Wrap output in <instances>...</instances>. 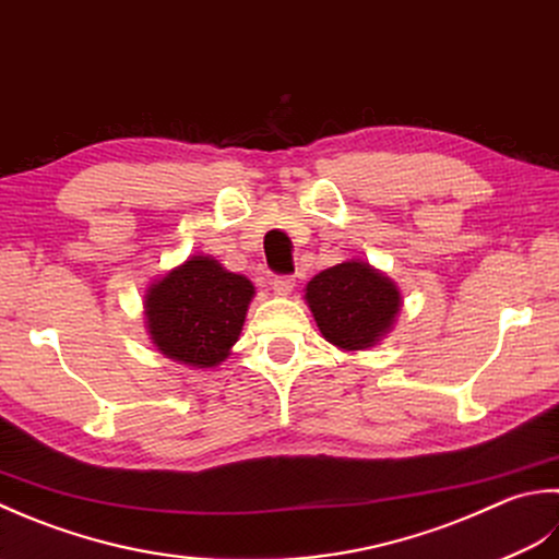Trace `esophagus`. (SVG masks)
I'll list each match as a JSON object with an SVG mask.
<instances>
[{
  "mask_svg": "<svg viewBox=\"0 0 559 559\" xmlns=\"http://www.w3.org/2000/svg\"><path fill=\"white\" fill-rule=\"evenodd\" d=\"M272 289L280 296H287L294 289V277L292 275H275L272 277Z\"/></svg>",
  "mask_w": 559,
  "mask_h": 559,
  "instance_id": "obj_1",
  "label": "esophagus"
}]
</instances>
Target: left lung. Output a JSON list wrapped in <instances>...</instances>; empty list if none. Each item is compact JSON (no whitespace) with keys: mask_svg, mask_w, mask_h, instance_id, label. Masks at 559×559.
Wrapping results in <instances>:
<instances>
[{"mask_svg":"<svg viewBox=\"0 0 559 559\" xmlns=\"http://www.w3.org/2000/svg\"><path fill=\"white\" fill-rule=\"evenodd\" d=\"M318 328L340 349H367L389 333L401 292L379 270L359 260L328 267L306 284Z\"/></svg>","mask_w":559,"mask_h":559,"instance_id":"1","label":"left lung"}]
</instances>
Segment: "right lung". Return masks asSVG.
<instances>
[{"label": "right lung", "instance_id": "right-lung-1", "mask_svg": "<svg viewBox=\"0 0 559 559\" xmlns=\"http://www.w3.org/2000/svg\"><path fill=\"white\" fill-rule=\"evenodd\" d=\"M253 284L207 255H192L146 292V328L162 355L198 369L229 357Z\"/></svg>", "mask_w": 559, "mask_h": 559}]
</instances>
